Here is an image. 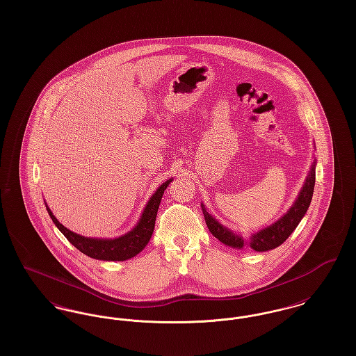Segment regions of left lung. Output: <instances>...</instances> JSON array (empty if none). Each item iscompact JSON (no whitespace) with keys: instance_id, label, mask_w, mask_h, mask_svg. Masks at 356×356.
Instances as JSON below:
<instances>
[{"instance_id":"obj_1","label":"left lung","mask_w":356,"mask_h":356,"mask_svg":"<svg viewBox=\"0 0 356 356\" xmlns=\"http://www.w3.org/2000/svg\"><path fill=\"white\" fill-rule=\"evenodd\" d=\"M314 186H315V164L312 165V168L308 173V177L305 180V186L299 193L298 200L295 204L289 208L287 213L276 221L275 224H272L270 227L261 229L260 232L254 234L251 237V243L250 247L263 252V251H268L273 250L276 247H279L280 244H283L288 236L293 232V229L298 227V224L303 219V216L309 207V203L312 200V193H314ZM203 207L204 218L208 229L211 231V234L216 238H219L221 243H224L225 245L234 247V248H243L244 247V240L241 236H238L236 234H232L229 229H227L225 227H222L220 222L215 220Z\"/></svg>"}]
</instances>
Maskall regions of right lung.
<instances>
[{"label": "right lung", "instance_id": "1", "mask_svg": "<svg viewBox=\"0 0 356 356\" xmlns=\"http://www.w3.org/2000/svg\"><path fill=\"white\" fill-rule=\"evenodd\" d=\"M172 180H168L163 183L161 186L154 192L151 200L147 204L143 216L140 221L137 222L134 231L124 236L118 237V238H90V237H84L69 231L65 228L60 221L57 220L51 209L47 207L48 213L51 218L53 222L57 225V228L63 232V235L68 238L69 241L83 254L99 259V260H113V261H122L127 259H131L140 251L144 250V247L148 244L149 238L152 236L153 228H154V221H156V215L157 209L161 202L163 193L167 189V186Z\"/></svg>", "mask_w": 356, "mask_h": 356}]
</instances>
